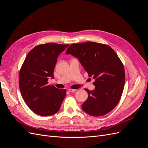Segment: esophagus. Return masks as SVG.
I'll return each instance as SVG.
<instances>
[{
  "label": "esophagus",
  "instance_id": "obj_1",
  "mask_svg": "<svg viewBox=\"0 0 148 148\" xmlns=\"http://www.w3.org/2000/svg\"><path fill=\"white\" fill-rule=\"evenodd\" d=\"M69 91L70 92H75L76 91V89H69Z\"/></svg>",
  "mask_w": 148,
  "mask_h": 148
}]
</instances>
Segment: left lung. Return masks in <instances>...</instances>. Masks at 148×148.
Returning a JSON list of instances; mask_svg holds the SVG:
<instances>
[{
  "mask_svg": "<svg viewBox=\"0 0 148 148\" xmlns=\"http://www.w3.org/2000/svg\"><path fill=\"white\" fill-rule=\"evenodd\" d=\"M66 53L77 57L89 77L95 79L94 90L84 89L88 97L82 109L95 117L109 113L119 103L125 81L124 67L117 53L108 45L89 41L71 44Z\"/></svg>",
  "mask_w": 148,
  "mask_h": 148,
  "instance_id": "left-lung-1",
  "label": "left lung"
}]
</instances>
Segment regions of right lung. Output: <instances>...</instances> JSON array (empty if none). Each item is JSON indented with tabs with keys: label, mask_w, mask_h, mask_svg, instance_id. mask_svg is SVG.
Here are the masks:
<instances>
[{
	"label": "right lung",
	"mask_w": 148,
	"mask_h": 148,
	"mask_svg": "<svg viewBox=\"0 0 148 148\" xmlns=\"http://www.w3.org/2000/svg\"><path fill=\"white\" fill-rule=\"evenodd\" d=\"M69 44L47 43L31 50L26 57L19 75L21 96L29 108L38 115L50 116L59 110L66 89L48 84L53 78V70L60 53Z\"/></svg>",
	"instance_id": "right-lung-1"
}]
</instances>
